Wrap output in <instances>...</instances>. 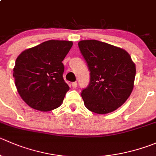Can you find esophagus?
Here are the masks:
<instances>
[{
    "label": "esophagus",
    "mask_w": 156,
    "mask_h": 156,
    "mask_svg": "<svg viewBox=\"0 0 156 156\" xmlns=\"http://www.w3.org/2000/svg\"><path fill=\"white\" fill-rule=\"evenodd\" d=\"M72 87H73V88H76L77 86H78V84H77V82H73L72 84Z\"/></svg>",
    "instance_id": "obj_1"
}]
</instances>
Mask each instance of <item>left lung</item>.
I'll return each instance as SVG.
<instances>
[{
    "label": "left lung",
    "instance_id": "8db88e82",
    "mask_svg": "<svg viewBox=\"0 0 156 156\" xmlns=\"http://www.w3.org/2000/svg\"><path fill=\"white\" fill-rule=\"evenodd\" d=\"M80 51L90 70V84L81 92L85 107L98 114L123 105L134 87L136 66L120 47L94 40H81Z\"/></svg>",
    "mask_w": 156,
    "mask_h": 156
}]
</instances>
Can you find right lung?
I'll use <instances>...</instances> for the list:
<instances>
[{"mask_svg": "<svg viewBox=\"0 0 156 156\" xmlns=\"http://www.w3.org/2000/svg\"><path fill=\"white\" fill-rule=\"evenodd\" d=\"M73 43L49 40L21 52L13 76L18 93L31 108L50 111L63 102L69 87L63 79L66 58Z\"/></svg>", "mask_w": 156, "mask_h": 156, "instance_id": "right-lung-1", "label": "right lung"}]
</instances>
